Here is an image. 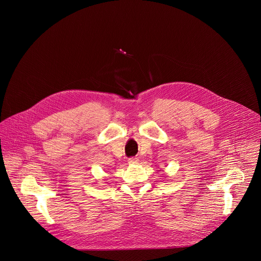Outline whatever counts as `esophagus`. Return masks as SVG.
Masks as SVG:
<instances>
[{
    "instance_id": "esophagus-1",
    "label": "esophagus",
    "mask_w": 261,
    "mask_h": 261,
    "mask_svg": "<svg viewBox=\"0 0 261 261\" xmlns=\"http://www.w3.org/2000/svg\"><path fill=\"white\" fill-rule=\"evenodd\" d=\"M138 158H136V157H132V158H130L129 160H128V162H129V164H136V163H138Z\"/></svg>"
}]
</instances>
